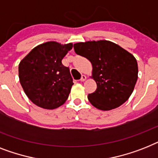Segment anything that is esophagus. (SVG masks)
<instances>
[{
    "mask_svg": "<svg viewBox=\"0 0 158 158\" xmlns=\"http://www.w3.org/2000/svg\"><path fill=\"white\" fill-rule=\"evenodd\" d=\"M86 79H87V77L85 76V75H82L81 76V79H80V81L81 82H84L86 80Z\"/></svg>",
    "mask_w": 158,
    "mask_h": 158,
    "instance_id": "obj_1",
    "label": "esophagus"
}]
</instances>
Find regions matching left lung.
I'll list each match as a JSON object with an SVG mask.
<instances>
[{
	"label": "left lung",
	"instance_id": "8db88e82",
	"mask_svg": "<svg viewBox=\"0 0 158 158\" xmlns=\"http://www.w3.org/2000/svg\"><path fill=\"white\" fill-rule=\"evenodd\" d=\"M75 52L90 61L97 90L88 101L98 110L118 108L127 101L138 79V65L131 53L109 40L80 42Z\"/></svg>",
	"mask_w": 158,
	"mask_h": 158
}]
</instances>
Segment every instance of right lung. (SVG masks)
I'll list each match as a JSON object with an SVG mask.
<instances>
[{
    "label": "right lung",
    "mask_w": 158,
    "mask_h": 158,
    "mask_svg": "<svg viewBox=\"0 0 158 158\" xmlns=\"http://www.w3.org/2000/svg\"><path fill=\"white\" fill-rule=\"evenodd\" d=\"M72 43L48 41L35 47L19 65V81L35 105L46 110L62 106L73 83L69 68L61 63Z\"/></svg>",
    "instance_id": "1"
}]
</instances>
